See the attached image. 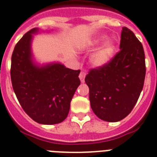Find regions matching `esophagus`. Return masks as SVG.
<instances>
[{
    "label": "esophagus",
    "mask_w": 157,
    "mask_h": 157,
    "mask_svg": "<svg viewBox=\"0 0 157 157\" xmlns=\"http://www.w3.org/2000/svg\"><path fill=\"white\" fill-rule=\"evenodd\" d=\"M85 76H86V73L85 72H81V73L79 75V78H80V80H81V81L82 83L85 82Z\"/></svg>",
    "instance_id": "1"
}]
</instances>
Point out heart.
<instances>
[{
	"label": "heart",
	"instance_id": "1",
	"mask_svg": "<svg viewBox=\"0 0 157 157\" xmlns=\"http://www.w3.org/2000/svg\"><path fill=\"white\" fill-rule=\"evenodd\" d=\"M106 40V36H101L96 38L92 43L91 45L96 46L101 44L103 41ZM115 44L109 42L106 44L102 47L101 49H99L97 52H95L91 57V63L94 65L95 67H102L110 61L113 56V53L115 52Z\"/></svg>",
	"mask_w": 157,
	"mask_h": 157
}]
</instances>
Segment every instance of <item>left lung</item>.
Instances as JSON below:
<instances>
[{
  "label": "left lung",
  "mask_w": 157,
  "mask_h": 157,
  "mask_svg": "<svg viewBox=\"0 0 157 157\" xmlns=\"http://www.w3.org/2000/svg\"><path fill=\"white\" fill-rule=\"evenodd\" d=\"M120 51L108 64L90 69L85 76L93 113L103 121L117 122L136 104L145 78V56L133 32L122 28Z\"/></svg>",
  "instance_id": "8db88e82"
}]
</instances>
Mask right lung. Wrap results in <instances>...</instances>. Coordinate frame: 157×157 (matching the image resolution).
Here are the masks:
<instances>
[{
	"mask_svg": "<svg viewBox=\"0 0 157 157\" xmlns=\"http://www.w3.org/2000/svg\"><path fill=\"white\" fill-rule=\"evenodd\" d=\"M26 33L17 43L12 55L11 81L14 93L24 111L34 121L55 124L65 120L70 102L81 84V70H72L60 63L38 66L33 61L32 34Z\"/></svg>",
	"mask_w": 157,
	"mask_h": 157,
	"instance_id": "add662e5",
	"label": "right lung"
}]
</instances>
